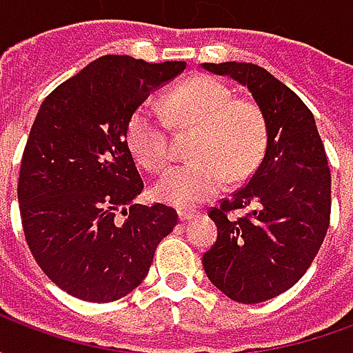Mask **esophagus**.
Masks as SVG:
<instances>
[{
    "label": "esophagus",
    "instance_id": "1",
    "mask_svg": "<svg viewBox=\"0 0 353 353\" xmlns=\"http://www.w3.org/2000/svg\"><path fill=\"white\" fill-rule=\"evenodd\" d=\"M192 217H196V212H194V210H181V212H179V219H181V221H191Z\"/></svg>",
    "mask_w": 353,
    "mask_h": 353
}]
</instances>
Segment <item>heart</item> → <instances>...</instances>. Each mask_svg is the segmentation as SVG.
Returning <instances> with one entry per match:
<instances>
[{"label":"heart","mask_w":353,"mask_h":353,"mask_svg":"<svg viewBox=\"0 0 353 353\" xmlns=\"http://www.w3.org/2000/svg\"><path fill=\"white\" fill-rule=\"evenodd\" d=\"M166 108L181 126L199 134L191 164L176 166L157 181L154 194L179 208L196 206L225 189L232 179H244L259 164L268 141L266 119L248 98H232L221 81L210 75L187 79L166 96ZM126 141L134 159L149 172H162L172 161L166 124L151 105H139L126 124Z\"/></svg>","instance_id":"heart-1"}]
</instances>
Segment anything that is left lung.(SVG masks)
Here are the masks:
<instances>
[{
  "instance_id": "1",
  "label": "left lung",
  "mask_w": 353,
  "mask_h": 353,
  "mask_svg": "<svg viewBox=\"0 0 353 353\" xmlns=\"http://www.w3.org/2000/svg\"><path fill=\"white\" fill-rule=\"evenodd\" d=\"M248 87L268 128L263 161L248 183L208 215L215 244L202 265L215 288L255 304L293 288L310 268L331 219V172L312 111L265 68L245 62L202 64ZM252 207L244 218H229Z\"/></svg>"
}]
</instances>
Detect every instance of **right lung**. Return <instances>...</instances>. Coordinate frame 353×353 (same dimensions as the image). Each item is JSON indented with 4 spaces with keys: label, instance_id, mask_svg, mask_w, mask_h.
I'll list each match as a JSON object with an SVG mask.
<instances>
[{
    "label": "right lung",
    "instance_id": "1",
    "mask_svg": "<svg viewBox=\"0 0 353 353\" xmlns=\"http://www.w3.org/2000/svg\"><path fill=\"white\" fill-rule=\"evenodd\" d=\"M185 65L108 54L54 88L37 111L20 164L22 229L43 272L72 296L113 303L128 295L177 225L174 208L134 204L143 179L126 124ZM117 211L127 217L117 220Z\"/></svg>",
    "mask_w": 353,
    "mask_h": 353
}]
</instances>
